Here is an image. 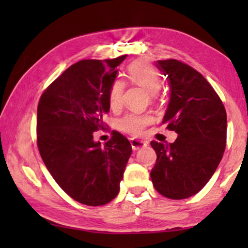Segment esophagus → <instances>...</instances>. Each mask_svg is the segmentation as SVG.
Instances as JSON below:
<instances>
[{"instance_id": "esophagus-1", "label": "esophagus", "mask_w": 248, "mask_h": 248, "mask_svg": "<svg viewBox=\"0 0 248 248\" xmlns=\"http://www.w3.org/2000/svg\"><path fill=\"white\" fill-rule=\"evenodd\" d=\"M131 145H132V149H133L134 151H137V150H139V149H141V148H144V147H147V142H144V141H141V140H137V139H131Z\"/></svg>"}]
</instances>
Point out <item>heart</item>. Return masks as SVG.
Here are the masks:
<instances>
[{
    "label": "heart",
    "mask_w": 248,
    "mask_h": 248,
    "mask_svg": "<svg viewBox=\"0 0 248 248\" xmlns=\"http://www.w3.org/2000/svg\"><path fill=\"white\" fill-rule=\"evenodd\" d=\"M126 77L130 82L143 87L149 93L155 94L160 88V77L158 71L145 61H135L126 70ZM126 84L120 78H116L110 84L108 100L111 109H120L123 103V94ZM154 122L151 114L128 113L118 121V127L132 135H141L144 128Z\"/></svg>",
    "instance_id": "obj_1"
}]
</instances>
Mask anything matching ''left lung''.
Instances as JSON below:
<instances>
[{
  "mask_svg": "<svg viewBox=\"0 0 248 248\" xmlns=\"http://www.w3.org/2000/svg\"><path fill=\"white\" fill-rule=\"evenodd\" d=\"M167 76L170 97L162 124L178 134L174 143L151 141L157 161L150 172L155 188L172 200L187 199L204 187L226 148L227 114L205 78L177 60L157 61Z\"/></svg>",
  "mask_w": 248,
  "mask_h": 248,
  "instance_id": "1",
  "label": "left lung"
}]
</instances>
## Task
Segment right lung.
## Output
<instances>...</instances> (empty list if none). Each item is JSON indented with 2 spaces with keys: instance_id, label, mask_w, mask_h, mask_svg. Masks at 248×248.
<instances>
[{
  "instance_id": "right-lung-1",
  "label": "right lung",
  "mask_w": 248,
  "mask_h": 248,
  "mask_svg": "<svg viewBox=\"0 0 248 248\" xmlns=\"http://www.w3.org/2000/svg\"><path fill=\"white\" fill-rule=\"evenodd\" d=\"M125 59L73 64L44 91L37 108V144L44 164L67 195L86 205H104L116 198L132 154L130 141L116 131L104 147L93 141V132L103 130V116L109 111L116 67Z\"/></svg>"
}]
</instances>
